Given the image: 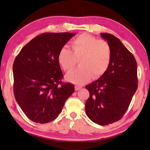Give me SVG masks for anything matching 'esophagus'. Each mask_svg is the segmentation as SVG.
Wrapping results in <instances>:
<instances>
[{"label": "esophagus", "instance_id": "34e87169", "mask_svg": "<svg viewBox=\"0 0 150 150\" xmlns=\"http://www.w3.org/2000/svg\"><path fill=\"white\" fill-rule=\"evenodd\" d=\"M81 88V86L76 85L75 87V91H79V90H80Z\"/></svg>", "mask_w": 150, "mask_h": 150}]
</instances>
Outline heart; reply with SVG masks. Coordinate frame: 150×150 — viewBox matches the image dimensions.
I'll return each instance as SVG.
<instances>
[{
	"mask_svg": "<svg viewBox=\"0 0 150 150\" xmlns=\"http://www.w3.org/2000/svg\"><path fill=\"white\" fill-rule=\"evenodd\" d=\"M71 48V51L67 47H62L57 55L58 63L66 72L74 69L79 60L80 67L66 76L70 82L83 85L91 77H100L108 69L112 52L107 42L83 34L72 40Z\"/></svg>",
	"mask_w": 150,
	"mask_h": 150,
	"instance_id": "1",
	"label": "heart"
}]
</instances>
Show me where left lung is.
I'll list each match as a JSON object with an SVG mask.
<instances>
[{
  "mask_svg": "<svg viewBox=\"0 0 150 150\" xmlns=\"http://www.w3.org/2000/svg\"><path fill=\"white\" fill-rule=\"evenodd\" d=\"M111 48L109 67L101 77L85 86L89 91L85 111L93 122L108 125L122 118L138 88L137 63L120 40L101 33Z\"/></svg>",
  "mask_w": 150,
  "mask_h": 150,
  "instance_id": "obj_1",
  "label": "left lung"
}]
</instances>
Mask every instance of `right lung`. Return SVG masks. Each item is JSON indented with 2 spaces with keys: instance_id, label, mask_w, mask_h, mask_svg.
Segmentation results:
<instances>
[{
  "instance_id": "right-lung-1",
  "label": "right lung",
  "mask_w": 150,
  "mask_h": 150,
  "mask_svg": "<svg viewBox=\"0 0 150 150\" xmlns=\"http://www.w3.org/2000/svg\"><path fill=\"white\" fill-rule=\"evenodd\" d=\"M75 35L44 33L28 43L15 58L12 68L15 98L34 122L45 124L55 120L74 93V85L62 82L63 75L57 55Z\"/></svg>"
}]
</instances>
